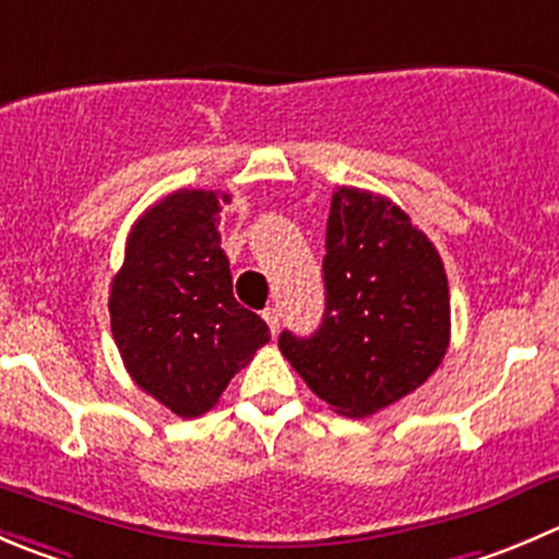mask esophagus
Wrapping results in <instances>:
<instances>
[{
  "label": "esophagus",
  "mask_w": 559,
  "mask_h": 559,
  "mask_svg": "<svg viewBox=\"0 0 559 559\" xmlns=\"http://www.w3.org/2000/svg\"><path fill=\"white\" fill-rule=\"evenodd\" d=\"M262 317H264V322L270 324V333H273V335L278 333V324H281V311H278V308H264Z\"/></svg>",
  "instance_id": "1"
}]
</instances>
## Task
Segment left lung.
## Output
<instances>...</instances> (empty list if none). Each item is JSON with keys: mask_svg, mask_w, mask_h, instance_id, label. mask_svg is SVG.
<instances>
[{"mask_svg": "<svg viewBox=\"0 0 559 559\" xmlns=\"http://www.w3.org/2000/svg\"><path fill=\"white\" fill-rule=\"evenodd\" d=\"M324 317L284 330L278 349L338 415L366 417L420 388L451 341V295L437 248L390 199L341 186L324 237Z\"/></svg>", "mask_w": 559, "mask_h": 559, "instance_id": "1", "label": "left lung"}]
</instances>
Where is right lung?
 <instances>
[{"label": "right lung", "instance_id": "obj_1", "mask_svg": "<svg viewBox=\"0 0 559 559\" xmlns=\"http://www.w3.org/2000/svg\"><path fill=\"white\" fill-rule=\"evenodd\" d=\"M229 193L175 191L135 221L111 281V335L133 382L180 417H199L270 328L235 300L218 235Z\"/></svg>", "mask_w": 559, "mask_h": 559}]
</instances>
